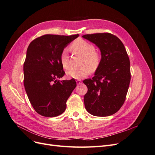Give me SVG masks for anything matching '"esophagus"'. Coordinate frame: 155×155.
<instances>
[{"mask_svg": "<svg viewBox=\"0 0 155 155\" xmlns=\"http://www.w3.org/2000/svg\"><path fill=\"white\" fill-rule=\"evenodd\" d=\"M76 82L78 84H81L82 83V81L81 80V79H78V80H76Z\"/></svg>", "mask_w": 155, "mask_h": 155, "instance_id": "34e87169", "label": "esophagus"}]
</instances>
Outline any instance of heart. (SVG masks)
Returning a JSON list of instances; mask_svg holds the SVG:
<instances>
[{"label": "heart", "instance_id": "1", "mask_svg": "<svg viewBox=\"0 0 155 155\" xmlns=\"http://www.w3.org/2000/svg\"><path fill=\"white\" fill-rule=\"evenodd\" d=\"M72 49L83 55L82 67L80 68H70L67 70V76L74 79H81L87 76L91 72H95L99 68L101 63V54L95 50V46L89 42L79 39L71 45ZM60 61L64 68L69 66V56L68 50L64 48L60 55Z\"/></svg>", "mask_w": 155, "mask_h": 155}]
</instances>
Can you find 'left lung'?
<instances>
[{"instance_id": "left-lung-1", "label": "left lung", "mask_w": 155, "mask_h": 155, "mask_svg": "<svg viewBox=\"0 0 155 155\" xmlns=\"http://www.w3.org/2000/svg\"><path fill=\"white\" fill-rule=\"evenodd\" d=\"M101 51L100 67L92 79L83 81L88 88L84 96L86 110L96 116H108L120 110L130 81V61L119 38L109 33L82 36Z\"/></svg>"}]
</instances>
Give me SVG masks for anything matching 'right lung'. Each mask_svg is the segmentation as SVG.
<instances>
[{"label": "right lung", "instance_id": "1", "mask_svg": "<svg viewBox=\"0 0 155 155\" xmlns=\"http://www.w3.org/2000/svg\"><path fill=\"white\" fill-rule=\"evenodd\" d=\"M78 37L79 34H47L36 38L28 47L23 67L24 85L32 107L41 116H58L66 109L76 82L74 79L59 80L64 74L60 55Z\"/></svg>", "mask_w": 155, "mask_h": 155}]
</instances>
